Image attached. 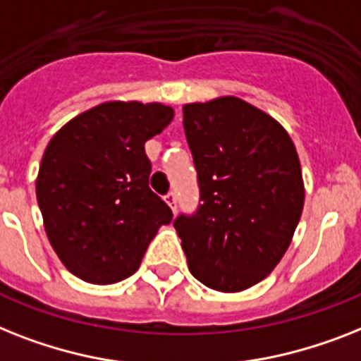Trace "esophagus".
I'll use <instances>...</instances> for the list:
<instances>
[{
  "label": "esophagus",
  "instance_id": "esophagus-1",
  "mask_svg": "<svg viewBox=\"0 0 361 361\" xmlns=\"http://www.w3.org/2000/svg\"><path fill=\"white\" fill-rule=\"evenodd\" d=\"M165 202L169 204V206H171L172 211H176V207H178V198H176L174 190H171V192L165 196Z\"/></svg>",
  "mask_w": 361,
  "mask_h": 361
}]
</instances>
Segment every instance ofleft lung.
<instances>
[{
  "label": "left lung",
  "mask_w": 361,
  "mask_h": 361,
  "mask_svg": "<svg viewBox=\"0 0 361 361\" xmlns=\"http://www.w3.org/2000/svg\"><path fill=\"white\" fill-rule=\"evenodd\" d=\"M200 204L174 228L196 280L243 291L280 263L300 221L304 185L291 137L239 98L183 107Z\"/></svg>",
  "instance_id": "1"
}]
</instances>
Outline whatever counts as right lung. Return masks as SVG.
I'll list each match as a JSON object with an SVG mask.
<instances>
[{
  "instance_id": "right-lung-1",
  "label": "right lung",
  "mask_w": 361,
  "mask_h": 361,
  "mask_svg": "<svg viewBox=\"0 0 361 361\" xmlns=\"http://www.w3.org/2000/svg\"><path fill=\"white\" fill-rule=\"evenodd\" d=\"M174 111L161 104L107 102L70 120L49 140L37 200L59 259L90 283L130 278L172 211L148 185L145 142Z\"/></svg>"
}]
</instances>
